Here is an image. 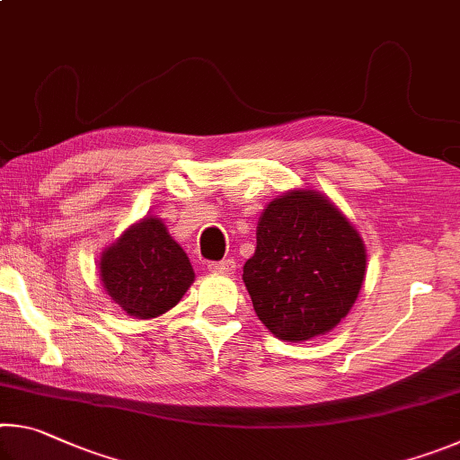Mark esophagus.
<instances>
[{"instance_id":"1","label":"esophagus","mask_w":460,"mask_h":460,"mask_svg":"<svg viewBox=\"0 0 460 460\" xmlns=\"http://www.w3.org/2000/svg\"><path fill=\"white\" fill-rule=\"evenodd\" d=\"M208 271L211 274H223V276H231L233 270H235V261L233 260H223V261H211L208 263Z\"/></svg>"}]
</instances>
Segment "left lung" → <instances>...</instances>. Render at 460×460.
<instances>
[{
	"instance_id": "obj_1",
	"label": "left lung",
	"mask_w": 460,
	"mask_h": 460,
	"mask_svg": "<svg viewBox=\"0 0 460 460\" xmlns=\"http://www.w3.org/2000/svg\"><path fill=\"white\" fill-rule=\"evenodd\" d=\"M255 235L243 282L260 321L292 342L334 329L355 305L367 266L347 217L321 192L290 190L266 207Z\"/></svg>"
}]
</instances>
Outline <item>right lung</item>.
Wrapping results in <instances>:
<instances>
[{
  "label": "right lung",
  "mask_w": 460,
  "mask_h": 460,
  "mask_svg": "<svg viewBox=\"0 0 460 460\" xmlns=\"http://www.w3.org/2000/svg\"><path fill=\"white\" fill-rule=\"evenodd\" d=\"M99 276L115 305L144 321L176 306L194 282L184 249L155 217L131 225L105 249Z\"/></svg>",
  "instance_id": "obj_1"
}]
</instances>
